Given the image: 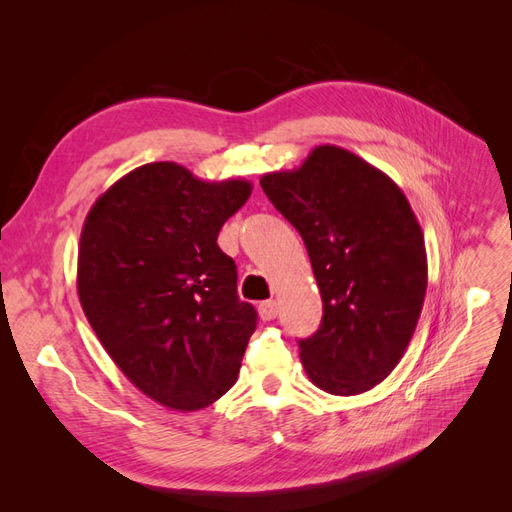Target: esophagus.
Masks as SVG:
<instances>
[{"label":"esophagus","instance_id":"obj_1","mask_svg":"<svg viewBox=\"0 0 512 512\" xmlns=\"http://www.w3.org/2000/svg\"><path fill=\"white\" fill-rule=\"evenodd\" d=\"M258 314L262 320H273L277 316V303L275 301H262L258 305Z\"/></svg>","mask_w":512,"mask_h":512}]
</instances>
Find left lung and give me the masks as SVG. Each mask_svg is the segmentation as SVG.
<instances>
[{"label": "left lung", "mask_w": 512, "mask_h": 512, "mask_svg": "<svg viewBox=\"0 0 512 512\" xmlns=\"http://www.w3.org/2000/svg\"><path fill=\"white\" fill-rule=\"evenodd\" d=\"M260 185L299 230L320 288V329L299 342L307 378L331 395L374 389L404 356L427 292L425 237L408 198L337 145Z\"/></svg>", "instance_id": "8db88e82"}]
</instances>
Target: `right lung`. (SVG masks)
I'll return each mask as SVG.
<instances>
[{
	"mask_svg": "<svg viewBox=\"0 0 512 512\" xmlns=\"http://www.w3.org/2000/svg\"><path fill=\"white\" fill-rule=\"evenodd\" d=\"M252 194L245 179L203 181L175 162L143 164L89 209L76 290L100 344L138 391L179 412L237 382L256 309L218 235Z\"/></svg>",
	"mask_w": 512,
	"mask_h": 512,
	"instance_id": "obj_1",
	"label": "right lung"
}]
</instances>
